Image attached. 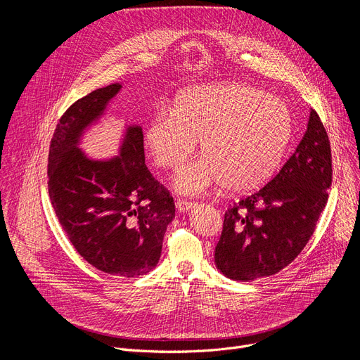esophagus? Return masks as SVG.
<instances>
[{
  "instance_id": "esophagus-1",
  "label": "esophagus",
  "mask_w": 360,
  "mask_h": 360,
  "mask_svg": "<svg viewBox=\"0 0 360 360\" xmlns=\"http://www.w3.org/2000/svg\"><path fill=\"white\" fill-rule=\"evenodd\" d=\"M175 207H176V210H178L179 212H188V211H191V210L195 208V203H192V202H189V200H185V199H178V200L175 202Z\"/></svg>"
}]
</instances>
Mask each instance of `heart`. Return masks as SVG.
<instances>
[{
    "instance_id": "obj_1",
    "label": "heart",
    "mask_w": 360,
    "mask_h": 360,
    "mask_svg": "<svg viewBox=\"0 0 360 360\" xmlns=\"http://www.w3.org/2000/svg\"><path fill=\"white\" fill-rule=\"evenodd\" d=\"M292 138V117L283 101L240 84L191 88L172 110H161L145 128V142L158 165L176 169L196 148L205 157L184 167L174 186L199 195L222 186L248 193L275 174Z\"/></svg>"
}]
</instances>
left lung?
Masks as SVG:
<instances>
[{
    "label": "left lung",
    "mask_w": 360,
    "mask_h": 360,
    "mask_svg": "<svg viewBox=\"0 0 360 360\" xmlns=\"http://www.w3.org/2000/svg\"><path fill=\"white\" fill-rule=\"evenodd\" d=\"M330 185L329 138L311 110L306 132L279 174L226 211L215 248L221 274L249 282L288 266L311 239Z\"/></svg>",
    "instance_id": "1"
}]
</instances>
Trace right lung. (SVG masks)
I'll list each match as a JSON object with an SVG mask.
<instances>
[{"label":"right lung","instance_id":"right-lung-1","mask_svg":"<svg viewBox=\"0 0 360 360\" xmlns=\"http://www.w3.org/2000/svg\"><path fill=\"white\" fill-rule=\"evenodd\" d=\"M121 88L120 82L98 88L63 115L49 145L48 191L82 258L108 275L134 278L157 266L175 203L145 165L139 125L124 127L115 157L92 158L81 148Z\"/></svg>","mask_w":360,"mask_h":360}]
</instances>
